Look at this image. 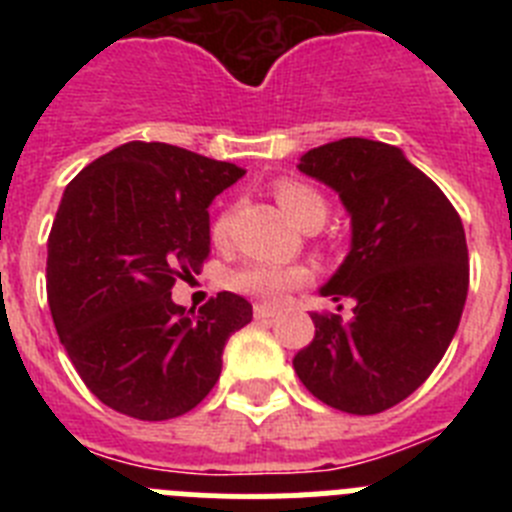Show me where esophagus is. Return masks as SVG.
Wrapping results in <instances>:
<instances>
[{
	"instance_id": "1",
	"label": "esophagus",
	"mask_w": 512,
	"mask_h": 512,
	"mask_svg": "<svg viewBox=\"0 0 512 512\" xmlns=\"http://www.w3.org/2000/svg\"><path fill=\"white\" fill-rule=\"evenodd\" d=\"M253 315H256V320H269V318H274V315H277V310H274V307H269V305H256V307H253Z\"/></svg>"
}]
</instances>
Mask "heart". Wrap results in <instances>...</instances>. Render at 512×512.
Here are the masks:
<instances>
[{
	"mask_svg": "<svg viewBox=\"0 0 512 512\" xmlns=\"http://www.w3.org/2000/svg\"><path fill=\"white\" fill-rule=\"evenodd\" d=\"M277 202L295 225L305 228L307 223L325 220L328 207L325 200L312 187L302 182L284 179L277 184ZM230 230V212H223L212 220L210 235L215 243H225ZM310 279V269L302 264H274V261H248L238 266L228 277V284L238 295L253 297V300L274 305L282 300L289 289L300 287Z\"/></svg>",
	"mask_w": 512,
	"mask_h": 512,
	"instance_id": "obj_1",
	"label": "heart"
}]
</instances>
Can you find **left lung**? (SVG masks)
Wrapping results in <instances>:
<instances>
[{
  "label": "left lung",
  "instance_id": "obj_1",
  "mask_svg": "<svg viewBox=\"0 0 512 512\" xmlns=\"http://www.w3.org/2000/svg\"><path fill=\"white\" fill-rule=\"evenodd\" d=\"M297 169L333 189L351 215V251L320 295L354 300V315L312 312L315 338L292 364L330 408L382 413L431 377L459 328L469 289L464 225L446 194L379 140H333Z\"/></svg>",
  "mask_w": 512,
  "mask_h": 512
}]
</instances>
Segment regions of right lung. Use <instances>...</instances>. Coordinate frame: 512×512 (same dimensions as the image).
<instances>
[{"instance_id":"obj_1","label":"right lung","mask_w":512,"mask_h":512,"mask_svg":"<svg viewBox=\"0 0 512 512\" xmlns=\"http://www.w3.org/2000/svg\"><path fill=\"white\" fill-rule=\"evenodd\" d=\"M243 174L187 148L133 140L63 192L48 238V305L71 364L107 408L169 420L215 387L225 341L251 323V302L217 292L189 316L171 287L200 274L207 207Z\"/></svg>"}]
</instances>
